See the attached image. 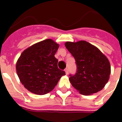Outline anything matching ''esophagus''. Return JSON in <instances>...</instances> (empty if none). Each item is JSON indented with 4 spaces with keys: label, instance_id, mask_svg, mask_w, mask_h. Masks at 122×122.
<instances>
[{
    "label": "esophagus",
    "instance_id": "34e87169",
    "mask_svg": "<svg viewBox=\"0 0 122 122\" xmlns=\"http://www.w3.org/2000/svg\"><path fill=\"white\" fill-rule=\"evenodd\" d=\"M65 73H66V75H68V74L69 73V70L68 68H66L65 70Z\"/></svg>",
    "mask_w": 122,
    "mask_h": 122
}]
</instances>
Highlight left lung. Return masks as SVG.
I'll list each match as a JSON object with an SVG mask.
<instances>
[{
	"instance_id": "obj_1",
	"label": "left lung",
	"mask_w": 122,
	"mask_h": 122,
	"mask_svg": "<svg viewBox=\"0 0 122 122\" xmlns=\"http://www.w3.org/2000/svg\"><path fill=\"white\" fill-rule=\"evenodd\" d=\"M65 47L76 61V73L70 75L69 80L79 92L88 96L101 91L111 73L110 61L96 46L80 41L66 42Z\"/></svg>"
}]
</instances>
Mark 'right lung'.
Returning <instances> with one entry per match:
<instances>
[{
	"label": "right lung",
	"mask_w": 122,
	"mask_h": 122,
	"mask_svg": "<svg viewBox=\"0 0 122 122\" xmlns=\"http://www.w3.org/2000/svg\"><path fill=\"white\" fill-rule=\"evenodd\" d=\"M59 45L52 39L33 44L21 53L16 63L20 81L30 92L44 95L52 91L65 72L54 56Z\"/></svg>",
	"instance_id": "add662e5"
}]
</instances>
